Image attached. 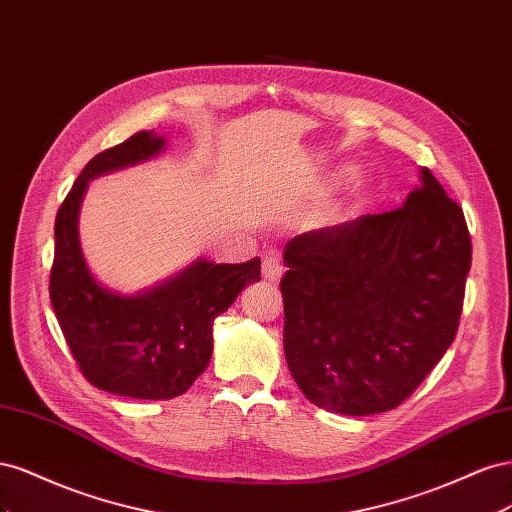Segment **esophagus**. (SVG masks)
Returning <instances> with one entry per match:
<instances>
[{"label":"esophagus","mask_w":512,"mask_h":512,"mask_svg":"<svg viewBox=\"0 0 512 512\" xmlns=\"http://www.w3.org/2000/svg\"><path fill=\"white\" fill-rule=\"evenodd\" d=\"M282 273H284V265L275 252H269L265 258H262V275H265V280L277 282L282 277Z\"/></svg>","instance_id":"34e87169"}]
</instances>
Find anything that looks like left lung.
Segmentation results:
<instances>
[{"label": "left lung", "instance_id": "1", "mask_svg": "<svg viewBox=\"0 0 512 512\" xmlns=\"http://www.w3.org/2000/svg\"><path fill=\"white\" fill-rule=\"evenodd\" d=\"M284 352L314 406L397 408L453 344L472 265L461 207L429 168L399 209L294 237L284 247Z\"/></svg>", "mask_w": 512, "mask_h": 512}]
</instances>
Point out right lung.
<instances>
[{"instance_id": "add662e5", "label": "right lung", "mask_w": 512, "mask_h": 512, "mask_svg": "<svg viewBox=\"0 0 512 512\" xmlns=\"http://www.w3.org/2000/svg\"><path fill=\"white\" fill-rule=\"evenodd\" d=\"M164 136L136 132L91 158L55 218L51 303L83 376L98 389L134 399H173L203 374L213 352V320L260 280V258L215 265L198 258L170 280L136 294L108 290L91 275L79 239L87 183L151 160Z\"/></svg>"}]
</instances>
